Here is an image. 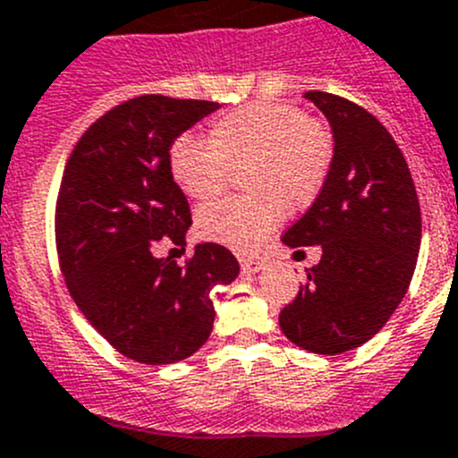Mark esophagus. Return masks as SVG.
Here are the masks:
<instances>
[{
    "label": "esophagus",
    "instance_id": "34e87169",
    "mask_svg": "<svg viewBox=\"0 0 458 458\" xmlns=\"http://www.w3.org/2000/svg\"><path fill=\"white\" fill-rule=\"evenodd\" d=\"M242 265V274H258L260 269H265V260L260 258H251V260H240Z\"/></svg>",
    "mask_w": 458,
    "mask_h": 458
}]
</instances>
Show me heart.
<instances>
[{
  "instance_id": "1",
  "label": "heart",
  "mask_w": 458,
  "mask_h": 458,
  "mask_svg": "<svg viewBox=\"0 0 458 458\" xmlns=\"http://www.w3.org/2000/svg\"><path fill=\"white\" fill-rule=\"evenodd\" d=\"M334 165V135L292 104L258 102L211 124V140L180 135L169 148V171L193 200H214L242 174L251 196L202 207L198 233L249 253L284 218L307 209L323 191Z\"/></svg>"
}]
</instances>
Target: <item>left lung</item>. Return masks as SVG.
<instances>
[{"mask_svg": "<svg viewBox=\"0 0 458 458\" xmlns=\"http://www.w3.org/2000/svg\"><path fill=\"white\" fill-rule=\"evenodd\" d=\"M305 98L332 126L334 165L283 242L320 244L323 256L278 323L293 345L336 356L381 332L405 296L419 258L420 207L401 148L372 113L323 90Z\"/></svg>", "mask_w": 458, "mask_h": 458, "instance_id": "left-lung-1", "label": "left lung"}]
</instances>
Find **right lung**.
<instances>
[{"label":"right lung","mask_w":458,"mask_h":458,"mask_svg":"<svg viewBox=\"0 0 458 458\" xmlns=\"http://www.w3.org/2000/svg\"><path fill=\"white\" fill-rule=\"evenodd\" d=\"M216 108L140 95L93 122L66 162L55 209L62 274L86 320L135 363L196 354L214 329L211 289L240 274L233 253L216 242L196 244L184 267L153 253L162 238L187 244L191 211L169 148Z\"/></svg>","instance_id":"add662e5"}]
</instances>
